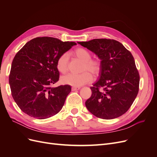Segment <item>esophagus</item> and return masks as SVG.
<instances>
[{
    "mask_svg": "<svg viewBox=\"0 0 157 157\" xmlns=\"http://www.w3.org/2000/svg\"><path fill=\"white\" fill-rule=\"evenodd\" d=\"M80 88V87H75V86H73L71 88V90H73V91H75V90H79Z\"/></svg>",
    "mask_w": 157,
    "mask_h": 157,
    "instance_id": "34e87169",
    "label": "esophagus"
}]
</instances>
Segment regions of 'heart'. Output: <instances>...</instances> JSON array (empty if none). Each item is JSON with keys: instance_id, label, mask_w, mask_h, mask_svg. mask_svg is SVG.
Returning <instances> with one entry per match:
<instances>
[{"instance_id": "heart-1", "label": "heart", "mask_w": 157, "mask_h": 157, "mask_svg": "<svg viewBox=\"0 0 157 157\" xmlns=\"http://www.w3.org/2000/svg\"><path fill=\"white\" fill-rule=\"evenodd\" d=\"M73 54L78 59L83 62L82 71L84 73L80 75H66L61 78V81L64 84L75 87L81 86L92 81L93 77L91 73L95 77H98L101 71L102 65L99 59H92V54L84 48H77L74 51ZM68 63L69 56L67 53H64L59 56L57 59L56 68L60 73L64 74L68 71Z\"/></svg>"}]
</instances>
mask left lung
Listing matches in <instances>:
<instances>
[{
	"instance_id": "left-lung-1",
	"label": "left lung",
	"mask_w": 157,
	"mask_h": 157,
	"mask_svg": "<svg viewBox=\"0 0 157 157\" xmlns=\"http://www.w3.org/2000/svg\"><path fill=\"white\" fill-rule=\"evenodd\" d=\"M78 44L101 59L100 78L90 87L92 96L85 102L88 110L102 119H113L128 111L139 92L140 74L131 52L121 42L97 39Z\"/></svg>"
}]
</instances>
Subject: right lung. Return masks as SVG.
Instances as JSON below:
<instances>
[{
    "label": "right lung",
    "mask_w": 157,
    "mask_h": 157,
    "mask_svg": "<svg viewBox=\"0 0 157 157\" xmlns=\"http://www.w3.org/2000/svg\"><path fill=\"white\" fill-rule=\"evenodd\" d=\"M77 44L49 36L36 37L17 52L12 63L9 84L21 110L38 119L56 115L71 91L69 85L52 87L59 80L56 61Z\"/></svg>",
    "instance_id": "1"
}]
</instances>
